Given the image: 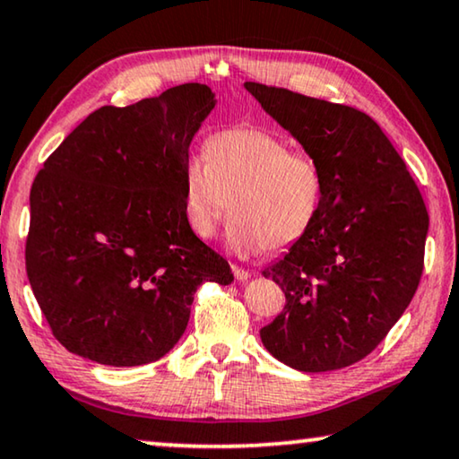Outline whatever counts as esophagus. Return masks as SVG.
I'll return each instance as SVG.
<instances>
[{
  "mask_svg": "<svg viewBox=\"0 0 459 459\" xmlns=\"http://www.w3.org/2000/svg\"><path fill=\"white\" fill-rule=\"evenodd\" d=\"M231 271H234V277H236L238 281H248V279H250V273L246 271V269H242V266L234 264V266H231Z\"/></svg>",
  "mask_w": 459,
  "mask_h": 459,
  "instance_id": "obj_1",
  "label": "esophagus"
}]
</instances>
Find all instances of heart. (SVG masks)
<instances>
[{"instance_id": "1", "label": "heart", "mask_w": 459, "mask_h": 459, "mask_svg": "<svg viewBox=\"0 0 459 459\" xmlns=\"http://www.w3.org/2000/svg\"><path fill=\"white\" fill-rule=\"evenodd\" d=\"M180 186L186 223L199 238H213L231 205L236 215L228 244L239 254L299 242L318 221L324 203L316 158L254 126L209 135L203 158L190 156L182 166Z\"/></svg>"}]
</instances>
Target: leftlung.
I'll return each mask as SVG.
<instances>
[{
    "label": "left lung",
    "mask_w": 459,
    "mask_h": 459,
    "mask_svg": "<svg viewBox=\"0 0 459 459\" xmlns=\"http://www.w3.org/2000/svg\"><path fill=\"white\" fill-rule=\"evenodd\" d=\"M244 88L324 176L318 221L263 271L287 301L260 338L298 371L349 368L384 341L417 291L429 231L425 201L369 115L256 82Z\"/></svg>",
    "instance_id": "obj_1"
}]
</instances>
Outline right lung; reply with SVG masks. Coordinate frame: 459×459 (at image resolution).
Returning <instances> with one entry per match:
<instances>
[{"label": "right lung", "instance_id": "obj_1", "mask_svg": "<svg viewBox=\"0 0 459 459\" xmlns=\"http://www.w3.org/2000/svg\"><path fill=\"white\" fill-rule=\"evenodd\" d=\"M182 83L80 123L30 190L26 273L69 352L112 368L158 361L185 334L196 287L234 274L188 228L180 176L215 108Z\"/></svg>", "mask_w": 459, "mask_h": 459}]
</instances>
